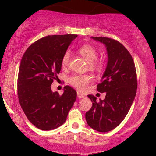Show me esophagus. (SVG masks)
I'll list each match as a JSON object with an SVG mask.
<instances>
[{
  "label": "esophagus",
  "instance_id": "esophagus-1",
  "mask_svg": "<svg viewBox=\"0 0 156 156\" xmlns=\"http://www.w3.org/2000/svg\"><path fill=\"white\" fill-rule=\"evenodd\" d=\"M77 97L78 98H84L85 97V95L83 94L82 93H80V92H77Z\"/></svg>",
  "mask_w": 156,
  "mask_h": 156
}]
</instances>
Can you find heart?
I'll use <instances>...</instances> for the list:
<instances>
[{
	"label": "heart",
	"mask_w": 156,
	"mask_h": 156,
	"mask_svg": "<svg viewBox=\"0 0 156 156\" xmlns=\"http://www.w3.org/2000/svg\"><path fill=\"white\" fill-rule=\"evenodd\" d=\"M79 52L82 55L84 58L86 59L87 61L90 62L91 65H94L95 64L94 61L97 58V52L94 48L92 46L89 45V44H84L80 47L79 49ZM70 59V52L67 51L64 54L62 59V65L63 67L67 65L69 63ZM91 80V76L88 74H76L73 75L69 79V84L72 86L77 89L78 90L83 91L86 89L87 85L90 82Z\"/></svg>",
	"instance_id": "b5f03b06"
}]
</instances>
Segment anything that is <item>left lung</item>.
Segmentation results:
<instances>
[{
    "label": "left lung",
    "instance_id": "left-lung-1",
    "mask_svg": "<svg viewBox=\"0 0 156 156\" xmlns=\"http://www.w3.org/2000/svg\"><path fill=\"white\" fill-rule=\"evenodd\" d=\"M103 43L106 49V67L98 84L97 91L106 92L104 100L87 95L92 102L86 112L87 124L96 131L108 132L118 126L125 119L135 99L137 77L133 59L126 48L116 40L104 37H91Z\"/></svg>",
    "mask_w": 156,
    "mask_h": 156
}]
</instances>
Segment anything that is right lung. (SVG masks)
Wrapping results in <instances>:
<instances>
[{"mask_svg": "<svg viewBox=\"0 0 156 156\" xmlns=\"http://www.w3.org/2000/svg\"><path fill=\"white\" fill-rule=\"evenodd\" d=\"M76 35H48L27 49L20 61L18 94L25 116L42 131L57 129L65 122L76 98L69 86L62 95L53 92L51 84L62 68V59Z\"/></svg>", "mask_w": 156, "mask_h": 156, "instance_id": "right-lung-1", "label": "right lung"}]
</instances>
